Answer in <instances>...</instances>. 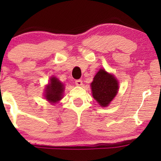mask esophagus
I'll return each mask as SVG.
<instances>
[{"label":"esophagus","instance_id":"esophagus-1","mask_svg":"<svg viewBox=\"0 0 161 161\" xmlns=\"http://www.w3.org/2000/svg\"><path fill=\"white\" fill-rule=\"evenodd\" d=\"M75 83L76 86H80L83 85V81L82 80H80V79H79V80H76Z\"/></svg>","mask_w":161,"mask_h":161}]
</instances>
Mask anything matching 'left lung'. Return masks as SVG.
<instances>
[{"instance_id": "8db88e82", "label": "left lung", "mask_w": 161, "mask_h": 161, "mask_svg": "<svg viewBox=\"0 0 161 161\" xmlns=\"http://www.w3.org/2000/svg\"><path fill=\"white\" fill-rule=\"evenodd\" d=\"M92 96L102 107L108 106L119 90V83L112 74L100 69L91 83Z\"/></svg>"}]
</instances>
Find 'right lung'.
Instances as JSON below:
<instances>
[{"label":"right lung","mask_w":161,"mask_h":161,"mask_svg":"<svg viewBox=\"0 0 161 161\" xmlns=\"http://www.w3.org/2000/svg\"><path fill=\"white\" fill-rule=\"evenodd\" d=\"M64 86L56 77L50 78V83L46 86L45 90V97L52 104L58 103L63 97Z\"/></svg>","instance_id":"right-lung-1"}]
</instances>
